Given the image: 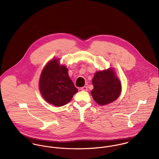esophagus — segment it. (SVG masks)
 <instances>
[{
	"label": "esophagus",
	"instance_id": "1",
	"mask_svg": "<svg viewBox=\"0 0 159 159\" xmlns=\"http://www.w3.org/2000/svg\"><path fill=\"white\" fill-rule=\"evenodd\" d=\"M80 89H81V90H82V91H85V92H87V91L88 90L87 86H84V87H82Z\"/></svg>",
	"mask_w": 159,
	"mask_h": 159
}]
</instances>
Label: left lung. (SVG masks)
Listing matches in <instances>:
<instances>
[{"label": "left lung", "mask_w": 159, "mask_h": 159, "mask_svg": "<svg viewBox=\"0 0 159 159\" xmlns=\"http://www.w3.org/2000/svg\"><path fill=\"white\" fill-rule=\"evenodd\" d=\"M93 89L91 95L100 105H105L115 101L121 92V83L113 67L97 71L92 79Z\"/></svg>", "instance_id": "obj_1"}]
</instances>
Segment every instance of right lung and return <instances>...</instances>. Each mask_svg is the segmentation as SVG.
Masks as SVG:
<instances>
[{"instance_id":"1","label":"right lung","mask_w":159,"mask_h":159,"mask_svg":"<svg viewBox=\"0 0 159 159\" xmlns=\"http://www.w3.org/2000/svg\"><path fill=\"white\" fill-rule=\"evenodd\" d=\"M39 89L43 98L56 107H62L72 100L78 89L68 74L66 66L60 64L58 58L50 60L40 75Z\"/></svg>"}]
</instances>
